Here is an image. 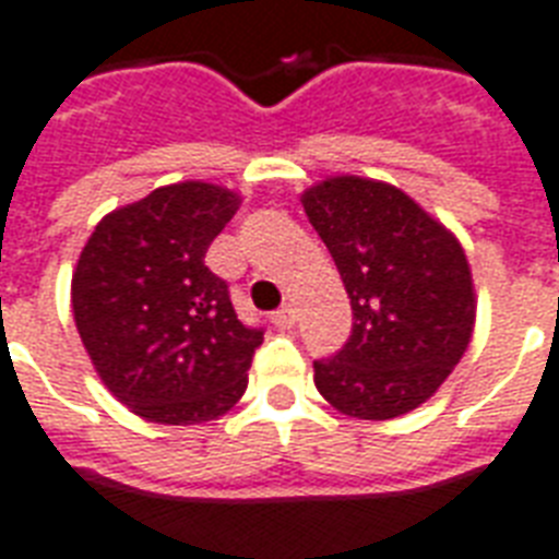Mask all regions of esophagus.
I'll return each mask as SVG.
<instances>
[{"label":"esophagus","instance_id":"esophagus-1","mask_svg":"<svg viewBox=\"0 0 559 559\" xmlns=\"http://www.w3.org/2000/svg\"><path fill=\"white\" fill-rule=\"evenodd\" d=\"M272 322H275V328H281V331H289V328L296 325V310L289 308V305H284V308H278L272 313Z\"/></svg>","mask_w":559,"mask_h":559}]
</instances>
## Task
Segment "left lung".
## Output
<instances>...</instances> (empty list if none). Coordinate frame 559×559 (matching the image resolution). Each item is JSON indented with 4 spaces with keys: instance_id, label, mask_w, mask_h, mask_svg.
<instances>
[{
    "instance_id": "obj_1",
    "label": "left lung",
    "mask_w": 559,
    "mask_h": 559,
    "mask_svg": "<svg viewBox=\"0 0 559 559\" xmlns=\"http://www.w3.org/2000/svg\"><path fill=\"white\" fill-rule=\"evenodd\" d=\"M352 298V334L313 360L340 413L395 419L428 402L466 352L475 325L472 272L454 234L411 195L340 176L301 195Z\"/></svg>"
}]
</instances>
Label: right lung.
Here are the masks:
<instances>
[{
    "label": "right lung",
    "mask_w": 559,
    "mask_h": 559,
    "mask_svg": "<svg viewBox=\"0 0 559 559\" xmlns=\"http://www.w3.org/2000/svg\"><path fill=\"white\" fill-rule=\"evenodd\" d=\"M240 195L204 181L157 187L108 213L72 275V313L96 372L148 421L219 419L246 393L263 328L237 319L204 266Z\"/></svg>",
    "instance_id": "right-lung-1"
}]
</instances>
